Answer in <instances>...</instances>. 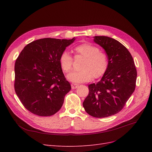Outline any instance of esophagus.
<instances>
[{
    "label": "esophagus",
    "mask_w": 152,
    "mask_h": 152,
    "mask_svg": "<svg viewBox=\"0 0 152 152\" xmlns=\"http://www.w3.org/2000/svg\"><path fill=\"white\" fill-rule=\"evenodd\" d=\"M71 87H72V89H77V87H79V85L75 84H71Z\"/></svg>",
    "instance_id": "esophagus-1"
}]
</instances>
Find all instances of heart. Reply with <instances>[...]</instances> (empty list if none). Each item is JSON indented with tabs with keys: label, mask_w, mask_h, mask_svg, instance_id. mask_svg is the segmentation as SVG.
Instances as JSON below:
<instances>
[{
	"label": "heart",
	"mask_w": 152,
	"mask_h": 152,
	"mask_svg": "<svg viewBox=\"0 0 152 152\" xmlns=\"http://www.w3.org/2000/svg\"><path fill=\"white\" fill-rule=\"evenodd\" d=\"M77 55L85 58L80 71L72 72L67 75V79L73 83L80 84L89 82L93 78L98 79L107 72L108 68V58L104 53L91 43H83L75 47ZM62 70L68 73L72 70L73 58L66 50H64L59 58Z\"/></svg>",
	"instance_id": "b5f03b06"
}]
</instances>
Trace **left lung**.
<instances>
[{"label":"left lung","mask_w":152,"mask_h":152,"mask_svg":"<svg viewBox=\"0 0 152 152\" xmlns=\"http://www.w3.org/2000/svg\"><path fill=\"white\" fill-rule=\"evenodd\" d=\"M108 58V70L100 81L88 86L89 94L83 102L86 112L96 118L113 115L124 108L135 90L137 71L127 49L107 36H94Z\"/></svg>","instance_id":"left-lung-1"}]
</instances>
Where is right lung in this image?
Returning <instances> with one entry per match:
<instances>
[{"mask_svg":"<svg viewBox=\"0 0 152 152\" xmlns=\"http://www.w3.org/2000/svg\"><path fill=\"white\" fill-rule=\"evenodd\" d=\"M72 39L44 38L27 44L16 60L15 89L31 113L50 116L58 112L71 89L59 58Z\"/></svg>","mask_w":152,"mask_h":152,"instance_id":"1","label":"right lung"}]
</instances>
